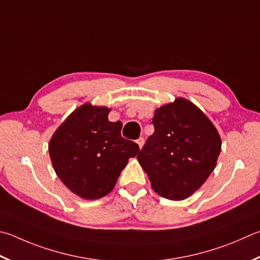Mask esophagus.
Segmentation results:
<instances>
[{"mask_svg":"<svg viewBox=\"0 0 260 260\" xmlns=\"http://www.w3.org/2000/svg\"><path fill=\"white\" fill-rule=\"evenodd\" d=\"M136 143L139 144L140 149H142V148H143V145H144V139H143V138H140L138 141H136Z\"/></svg>","mask_w":260,"mask_h":260,"instance_id":"obj_1","label":"esophagus"}]
</instances>
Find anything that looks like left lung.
<instances>
[{"label": "left lung", "instance_id": "1", "mask_svg": "<svg viewBox=\"0 0 260 260\" xmlns=\"http://www.w3.org/2000/svg\"><path fill=\"white\" fill-rule=\"evenodd\" d=\"M154 133L138 154L153 191L184 200L209 177L221 150L211 120L187 99L176 98L154 111Z\"/></svg>", "mask_w": 260, "mask_h": 260}]
</instances>
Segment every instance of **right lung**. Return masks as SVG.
<instances>
[{
	"label": "right lung",
	"mask_w": 260,
	"mask_h": 260,
	"mask_svg": "<svg viewBox=\"0 0 260 260\" xmlns=\"http://www.w3.org/2000/svg\"><path fill=\"white\" fill-rule=\"evenodd\" d=\"M111 109L86 102L61 124L49 143L52 166L75 194L96 200L110 193L139 145L121 138L122 124L108 119Z\"/></svg>",
	"instance_id": "add662e5"
}]
</instances>
